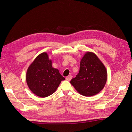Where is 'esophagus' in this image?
<instances>
[{"label":"esophagus","instance_id":"obj_1","mask_svg":"<svg viewBox=\"0 0 132 132\" xmlns=\"http://www.w3.org/2000/svg\"><path fill=\"white\" fill-rule=\"evenodd\" d=\"M71 78H72V76L69 75L66 77V80L68 81H70L71 80Z\"/></svg>","mask_w":132,"mask_h":132}]
</instances>
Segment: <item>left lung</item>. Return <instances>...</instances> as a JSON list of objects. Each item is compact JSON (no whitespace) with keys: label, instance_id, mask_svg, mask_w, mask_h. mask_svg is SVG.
I'll use <instances>...</instances> for the list:
<instances>
[{"label":"left lung","instance_id":"1","mask_svg":"<svg viewBox=\"0 0 132 132\" xmlns=\"http://www.w3.org/2000/svg\"><path fill=\"white\" fill-rule=\"evenodd\" d=\"M106 67L95 54L88 51L80 62V71L70 83L79 94L92 96L101 92L106 83Z\"/></svg>","mask_w":132,"mask_h":132}]
</instances>
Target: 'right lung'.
<instances>
[{
    "mask_svg": "<svg viewBox=\"0 0 132 132\" xmlns=\"http://www.w3.org/2000/svg\"><path fill=\"white\" fill-rule=\"evenodd\" d=\"M64 80L59 70L52 67V61L45 52L36 57L26 71L28 87L40 97H46L54 93L61 81Z\"/></svg>",
    "mask_w": 132,
    "mask_h": 132,
    "instance_id": "right-lung-1",
    "label": "right lung"
}]
</instances>
